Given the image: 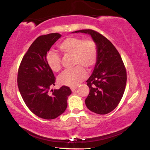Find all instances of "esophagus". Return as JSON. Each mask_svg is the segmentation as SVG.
<instances>
[{"mask_svg":"<svg viewBox=\"0 0 150 150\" xmlns=\"http://www.w3.org/2000/svg\"><path fill=\"white\" fill-rule=\"evenodd\" d=\"M77 88H78V86H73V87H71V91H75Z\"/></svg>","mask_w":150,"mask_h":150,"instance_id":"esophagus-1","label":"esophagus"}]
</instances>
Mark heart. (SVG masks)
<instances>
[{
    "label": "heart",
    "instance_id": "obj_1",
    "mask_svg": "<svg viewBox=\"0 0 150 150\" xmlns=\"http://www.w3.org/2000/svg\"><path fill=\"white\" fill-rule=\"evenodd\" d=\"M59 49L64 56L73 55V64L75 66L71 70L64 71L58 81L61 85L76 86L87 76V71H91L98 60V47L92 39H83L81 37H69L59 44ZM46 62L53 72L61 69V57L54 51H50L46 56Z\"/></svg>",
    "mask_w": 150,
    "mask_h": 150
}]
</instances>
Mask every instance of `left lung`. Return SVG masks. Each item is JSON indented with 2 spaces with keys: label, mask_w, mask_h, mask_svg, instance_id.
<instances>
[{
  "label": "left lung",
  "mask_w": 150,
  "mask_h": 150,
  "mask_svg": "<svg viewBox=\"0 0 150 150\" xmlns=\"http://www.w3.org/2000/svg\"><path fill=\"white\" fill-rule=\"evenodd\" d=\"M91 35L98 47V60L92 74L87 80L89 93L85 100L89 110L106 115L118 106L125 92L127 71L117 48L110 41L92 30L73 33Z\"/></svg>",
  "instance_id": "obj_1"
}]
</instances>
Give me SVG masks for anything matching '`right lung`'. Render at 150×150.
Wrapping results in <instances>:
<instances>
[{
    "instance_id": "obj_1",
    "label": "right lung",
    "mask_w": 150,
    "mask_h": 150,
    "mask_svg": "<svg viewBox=\"0 0 150 150\" xmlns=\"http://www.w3.org/2000/svg\"><path fill=\"white\" fill-rule=\"evenodd\" d=\"M61 37L59 33L40 35L23 56L17 75L20 93L28 108L38 117L54 119L65 111L71 90L63 86L51 89L56 78L46 62L47 53Z\"/></svg>"
}]
</instances>
